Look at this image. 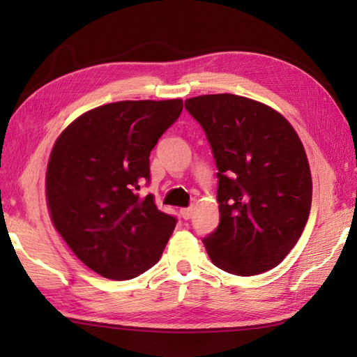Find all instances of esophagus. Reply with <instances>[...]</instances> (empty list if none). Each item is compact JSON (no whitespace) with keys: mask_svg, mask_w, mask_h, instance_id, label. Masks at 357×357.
<instances>
[{"mask_svg":"<svg viewBox=\"0 0 357 357\" xmlns=\"http://www.w3.org/2000/svg\"><path fill=\"white\" fill-rule=\"evenodd\" d=\"M179 213H181V216H183L184 219H190V218H192V215H193V208H192V207L181 208V210H179Z\"/></svg>","mask_w":357,"mask_h":357,"instance_id":"obj_1","label":"esophagus"}]
</instances>
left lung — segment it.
<instances>
[{"mask_svg":"<svg viewBox=\"0 0 357 357\" xmlns=\"http://www.w3.org/2000/svg\"><path fill=\"white\" fill-rule=\"evenodd\" d=\"M218 167V229L202 239L211 262L238 276L285 259L312 207V173L291 124L268 105L219 93L188 98Z\"/></svg>","mask_w":357,"mask_h":357,"instance_id":"1","label":"left lung"}]
</instances>
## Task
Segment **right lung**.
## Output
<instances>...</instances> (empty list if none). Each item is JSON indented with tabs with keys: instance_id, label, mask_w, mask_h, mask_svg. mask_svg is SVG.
Wrapping results in <instances>:
<instances>
[{
	"instance_id": "right-lung-1",
	"label": "right lung",
	"mask_w": 357,
	"mask_h": 357,
	"mask_svg": "<svg viewBox=\"0 0 357 357\" xmlns=\"http://www.w3.org/2000/svg\"><path fill=\"white\" fill-rule=\"evenodd\" d=\"M183 100L119 101L86 112L52 149L45 196L53 227L90 270L127 280L159 261L176 218L138 190L150 151Z\"/></svg>"
}]
</instances>
